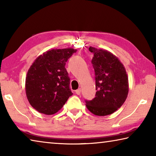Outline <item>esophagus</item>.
I'll use <instances>...</instances> for the list:
<instances>
[{
    "mask_svg": "<svg viewBox=\"0 0 156 156\" xmlns=\"http://www.w3.org/2000/svg\"><path fill=\"white\" fill-rule=\"evenodd\" d=\"M80 93H81V89L80 88H79V89H77V90H76V94L77 95H80Z\"/></svg>",
    "mask_w": 156,
    "mask_h": 156,
    "instance_id": "obj_1",
    "label": "esophagus"
}]
</instances>
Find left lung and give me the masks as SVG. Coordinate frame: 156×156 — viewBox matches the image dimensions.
<instances>
[{
    "mask_svg": "<svg viewBox=\"0 0 156 156\" xmlns=\"http://www.w3.org/2000/svg\"><path fill=\"white\" fill-rule=\"evenodd\" d=\"M94 54L91 63L95 71L96 97L85 100L86 107L94 115L114 113L123 105L129 92L128 77L119 59L107 50L90 47Z\"/></svg>",
    "mask_w": 156,
    "mask_h": 156,
    "instance_id": "8db88e82",
    "label": "left lung"
}]
</instances>
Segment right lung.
<instances>
[{"instance_id": "1", "label": "right lung", "mask_w": 156, "mask_h": 156, "mask_svg": "<svg viewBox=\"0 0 156 156\" xmlns=\"http://www.w3.org/2000/svg\"><path fill=\"white\" fill-rule=\"evenodd\" d=\"M76 51L72 48L49 50L37 58L29 69L26 96L31 107L38 112L54 114L72 96L65 66Z\"/></svg>"}]
</instances>
